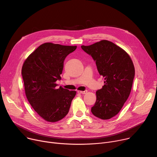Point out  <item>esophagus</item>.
Returning a JSON list of instances; mask_svg holds the SVG:
<instances>
[{
	"instance_id": "esophagus-1",
	"label": "esophagus",
	"mask_w": 157,
	"mask_h": 157,
	"mask_svg": "<svg viewBox=\"0 0 157 157\" xmlns=\"http://www.w3.org/2000/svg\"><path fill=\"white\" fill-rule=\"evenodd\" d=\"M78 93L81 94H86L87 93V90H85V91H78Z\"/></svg>"
}]
</instances>
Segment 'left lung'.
Returning <instances> with one entry per match:
<instances>
[{
    "label": "left lung",
    "instance_id": "8db88e82",
    "mask_svg": "<svg viewBox=\"0 0 157 157\" xmlns=\"http://www.w3.org/2000/svg\"><path fill=\"white\" fill-rule=\"evenodd\" d=\"M81 48L92 56L105 80L102 88L96 92L91 111L98 118L110 119L120 112L130 94L135 76L133 62L123 49L107 40Z\"/></svg>",
    "mask_w": 157,
    "mask_h": 157
}]
</instances>
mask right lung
I'll use <instances>...</instances> for the list:
<instances>
[{"label": "right lung", "mask_w": 157, "mask_h": 157, "mask_svg": "<svg viewBox=\"0 0 157 157\" xmlns=\"http://www.w3.org/2000/svg\"><path fill=\"white\" fill-rule=\"evenodd\" d=\"M77 46L44 43L25 61L21 75L27 99L37 113L44 120L56 122L69 113L71 102L76 94L55 82L60 80L66 56Z\"/></svg>", "instance_id": "add662e5"}]
</instances>
